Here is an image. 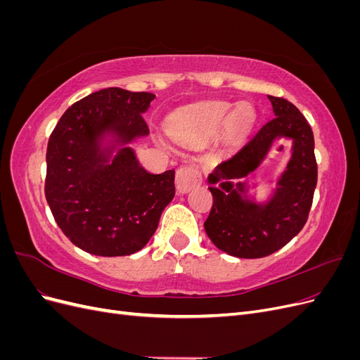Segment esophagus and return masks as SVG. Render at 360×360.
I'll use <instances>...</instances> for the list:
<instances>
[{
    "label": "esophagus",
    "instance_id": "obj_1",
    "mask_svg": "<svg viewBox=\"0 0 360 360\" xmlns=\"http://www.w3.org/2000/svg\"><path fill=\"white\" fill-rule=\"evenodd\" d=\"M201 183H202L201 172L193 165L181 167L176 176V188H177V192L181 195L191 192L193 188L200 186Z\"/></svg>",
    "mask_w": 360,
    "mask_h": 360
}]
</instances>
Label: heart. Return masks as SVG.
<instances>
[{
    "mask_svg": "<svg viewBox=\"0 0 360 360\" xmlns=\"http://www.w3.org/2000/svg\"><path fill=\"white\" fill-rule=\"evenodd\" d=\"M230 111H231V108L226 103L212 105L209 108H205V110H202L197 115V118L193 120L191 127L176 129L174 130V135H176L179 139H181L188 135L189 129H202V130L221 129L228 122ZM250 117H252V114H250V111L246 110V108H243V106L237 108V110L233 112V115L230 117V126L234 129H242L250 122Z\"/></svg>",
    "mask_w": 360,
    "mask_h": 360,
    "instance_id": "b5f03b06",
    "label": "heart"
}]
</instances>
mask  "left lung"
<instances>
[{
    "instance_id": "1",
    "label": "left lung",
    "mask_w": 360,
    "mask_h": 360,
    "mask_svg": "<svg viewBox=\"0 0 360 360\" xmlns=\"http://www.w3.org/2000/svg\"><path fill=\"white\" fill-rule=\"evenodd\" d=\"M275 117L209 176L212 212L204 230L213 245L237 258H263L296 237L308 221L317 186L314 135L300 111L282 97L269 96ZM278 137L292 139V158L269 200L248 195L244 179L258 166Z\"/></svg>"
}]
</instances>
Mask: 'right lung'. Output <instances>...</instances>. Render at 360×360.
<instances>
[{
	"label": "right lung",
	"instance_id": "obj_1",
	"mask_svg": "<svg viewBox=\"0 0 360 360\" xmlns=\"http://www.w3.org/2000/svg\"><path fill=\"white\" fill-rule=\"evenodd\" d=\"M155 97L99 90L73 103L51 134L46 201L64 236L85 252H138L174 198V171L148 172L129 147L150 134L144 114Z\"/></svg>",
	"mask_w": 360,
	"mask_h": 360
}]
</instances>
